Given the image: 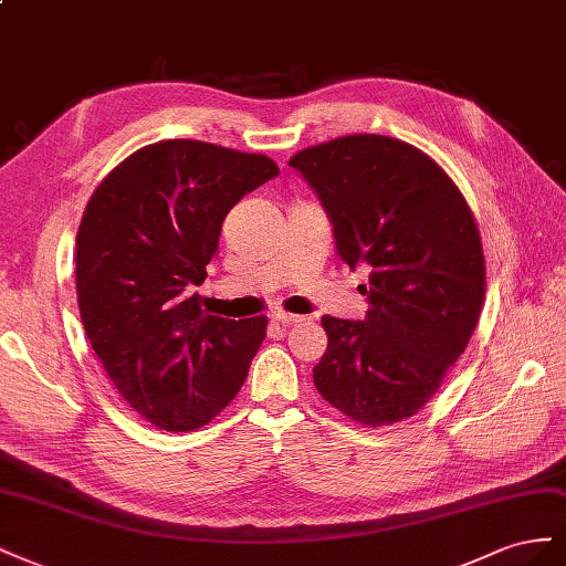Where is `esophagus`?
<instances>
[{
  "mask_svg": "<svg viewBox=\"0 0 566 566\" xmlns=\"http://www.w3.org/2000/svg\"><path fill=\"white\" fill-rule=\"evenodd\" d=\"M303 319H305L303 315L284 313V311H274V313H272V322H277V325H282V327H292V325H298V322H303Z\"/></svg>",
  "mask_w": 566,
  "mask_h": 566,
  "instance_id": "1",
  "label": "esophagus"
}]
</instances>
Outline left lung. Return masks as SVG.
Returning <instances> with one entry per match:
<instances>
[{
  "mask_svg": "<svg viewBox=\"0 0 566 566\" xmlns=\"http://www.w3.org/2000/svg\"><path fill=\"white\" fill-rule=\"evenodd\" d=\"M334 224L336 251L369 272L365 322L325 315L319 396L353 422L389 427L422 410L464 353L486 296L472 208L408 142L346 135L292 156Z\"/></svg>",
  "mask_w": 566,
  "mask_h": 566,
  "instance_id": "left-lung-1",
  "label": "left lung"
}]
</instances>
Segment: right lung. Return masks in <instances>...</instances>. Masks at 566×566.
Returning a JSON list of instances; mask_svg holds the SVG:
<instances>
[{
  "label": "right lung",
  "mask_w": 566,
  "mask_h": 566,
  "mask_svg": "<svg viewBox=\"0 0 566 566\" xmlns=\"http://www.w3.org/2000/svg\"><path fill=\"white\" fill-rule=\"evenodd\" d=\"M280 172L197 139L142 147L94 189L75 237L77 308L108 379L139 417L191 431L230 406L268 317L228 319L189 294L232 206Z\"/></svg>",
  "instance_id": "1"
}]
</instances>
